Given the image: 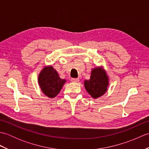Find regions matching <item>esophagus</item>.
<instances>
[{
    "label": "esophagus",
    "mask_w": 149,
    "mask_h": 149,
    "mask_svg": "<svg viewBox=\"0 0 149 149\" xmlns=\"http://www.w3.org/2000/svg\"><path fill=\"white\" fill-rule=\"evenodd\" d=\"M71 81L72 82H74V83H78V82L79 81V79L78 78H72Z\"/></svg>",
    "instance_id": "obj_1"
}]
</instances>
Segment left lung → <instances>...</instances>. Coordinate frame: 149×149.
Listing matches in <instances>:
<instances>
[{
  "label": "left lung",
  "mask_w": 149,
  "mask_h": 149,
  "mask_svg": "<svg viewBox=\"0 0 149 149\" xmlns=\"http://www.w3.org/2000/svg\"><path fill=\"white\" fill-rule=\"evenodd\" d=\"M107 86L108 77L106 72L100 68L92 70L90 79L84 81L85 88L94 99H97L105 93Z\"/></svg>",
  "instance_id": "1"
}]
</instances>
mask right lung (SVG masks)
Here are the masks:
<instances>
[{
    "label": "right lung",
    "instance_id": "right-lung-1",
    "mask_svg": "<svg viewBox=\"0 0 149 149\" xmlns=\"http://www.w3.org/2000/svg\"><path fill=\"white\" fill-rule=\"evenodd\" d=\"M66 81L61 79L52 66L44 68L38 77V83L42 92L50 98L55 97Z\"/></svg>",
    "mask_w": 149,
    "mask_h": 149
}]
</instances>
